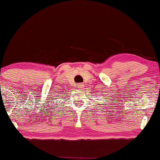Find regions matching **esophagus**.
I'll use <instances>...</instances> for the list:
<instances>
[{
  "label": "esophagus",
  "instance_id": "esophagus-1",
  "mask_svg": "<svg viewBox=\"0 0 160 160\" xmlns=\"http://www.w3.org/2000/svg\"><path fill=\"white\" fill-rule=\"evenodd\" d=\"M83 86H84V84H83V83H82V82H81V83L78 84V88H82V87H83Z\"/></svg>",
  "mask_w": 160,
  "mask_h": 160
}]
</instances>
